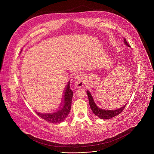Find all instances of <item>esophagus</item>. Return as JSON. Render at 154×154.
I'll return each instance as SVG.
<instances>
[{
	"label": "esophagus",
	"mask_w": 154,
	"mask_h": 154,
	"mask_svg": "<svg viewBox=\"0 0 154 154\" xmlns=\"http://www.w3.org/2000/svg\"><path fill=\"white\" fill-rule=\"evenodd\" d=\"M74 79H75V84L77 85V86L78 87H81V86H83V79H84V75L81 74V73H79L78 74H77L75 77H74Z\"/></svg>",
	"instance_id": "34e87169"
}]
</instances>
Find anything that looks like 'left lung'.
I'll return each instance as SVG.
<instances>
[{
    "label": "left lung",
    "instance_id": "1",
    "mask_svg": "<svg viewBox=\"0 0 154 154\" xmlns=\"http://www.w3.org/2000/svg\"><path fill=\"white\" fill-rule=\"evenodd\" d=\"M124 44L127 46L128 47H130L129 45L127 43V41L125 39H124ZM88 97L89 99V103H90V106L91 109V110L94 113L95 115H96L97 117L102 119H110L112 118H113L114 116H116L118 115H119L123 110L124 108L125 107L126 104L123 105V106L118 108V109H103L100 108L96 103V101L94 100V99L93 98L92 94H91V92L88 90L86 91Z\"/></svg>",
    "mask_w": 154,
    "mask_h": 154
}]
</instances>
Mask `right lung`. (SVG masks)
Segmentation results:
<instances>
[{"mask_svg":"<svg viewBox=\"0 0 154 154\" xmlns=\"http://www.w3.org/2000/svg\"><path fill=\"white\" fill-rule=\"evenodd\" d=\"M70 82L66 86L61 105L54 110L50 112H36L35 113L41 118L51 123H60L63 122L70 112L71 108L73 92L70 88Z\"/></svg>","mask_w":154,"mask_h":154,"instance_id":"add662e5","label":"right lung"}]
</instances>
